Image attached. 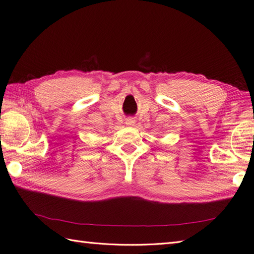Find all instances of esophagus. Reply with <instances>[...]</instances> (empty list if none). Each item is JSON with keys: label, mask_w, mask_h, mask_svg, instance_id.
<instances>
[{"label": "esophagus", "mask_w": 254, "mask_h": 254, "mask_svg": "<svg viewBox=\"0 0 254 254\" xmlns=\"http://www.w3.org/2000/svg\"><path fill=\"white\" fill-rule=\"evenodd\" d=\"M134 120L133 119H131V118H129V119H126V122H125V124L127 125V126H134Z\"/></svg>", "instance_id": "esophagus-1"}]
</instances>
